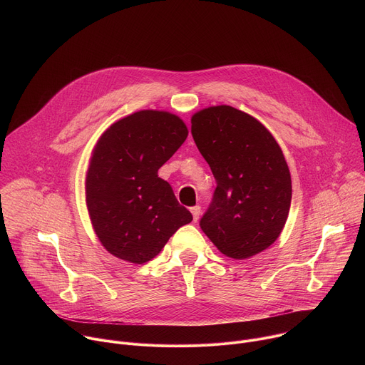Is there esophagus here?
Wrapping results in <instances>:
<instances>
[{"instance_id":"34e87169","label":"esophagus","mask_w":365,"mask_h":365,"mask_svg":"<svg viewBox=\"0 0 365 365\" xmlns=\"http://www.w3.org/2000/svg\"><path fill=\"white\" fill-rule=\"evenodd\" d=\"M190 212H192V215H193V221L196 222V221L199 220V215H200V206H199V205L192 206V207H190Z\"/></svg>"}]
</instances>
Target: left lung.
Returning a JSON list of instances; mask_svg holds the SVG:
<instances>
[{
	"instance_id": "obj_1",
	"label": "left lung",
	"mask_w": 365,
	"mask_h": 365,
	"mask_svg": "<svg viewBox=\"0 0 365 365\" xmlns=\"http://www.w3.org/2000/svg\"><path fill=\"white\" fill-rule=\"evenodd\" d=\"M190 131L217 180L202 231L231 258L262 252L279 238L290 210L282 148L262 123L230 106L196 113Z\"/></svg>"
}]
</instances>
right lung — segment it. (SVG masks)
<instances>
[{"mask_svg":"<svg viewBox=\"0 0 365 365\" xmlns=\"http://www.w3.org/2000/svg\"><path fill=\"white\" fill-rule=\"evenodd\" d=\"M186 137L179 117L153 110L134 113L101 135L86 175V205L99 241L113 255L147 263L192 221L158 175Z\"/></svg>","mask_w":365,"mask_h":365,"instance_id":"1","label":"right lung"}]
</instances>
